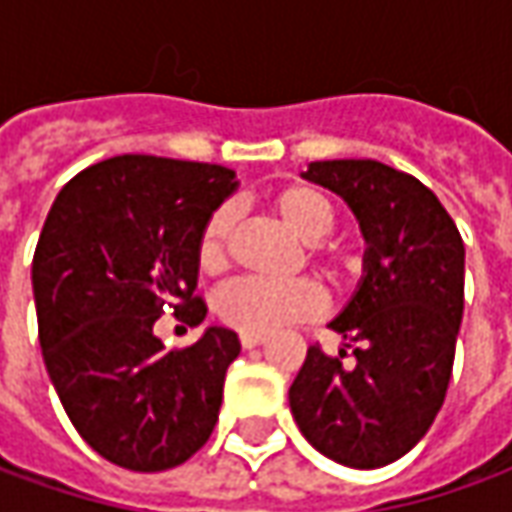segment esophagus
<instances>
[{
	"mask_svg": "<svg viewBox=\"0 0 512 512\" xmlns=\"http://www.w3.org/2000/svg\"><path fill=\"white\" fill-rule=\"evenodd\" d=\"M266 342V333H241V344L249 350V347H257V344Z\"/></svg>",
	"mask_w": 512,
	"mask_h": 512,
	"instance_id": "1",
	"label": "esophagus"
}]
</instances>
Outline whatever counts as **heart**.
I'll return each instance as SVG.
<instances>
[{
	"label": "heart",
	"instance_id": "heart-1",
	"mask_svg": "<svg viewBox=\"0 0 512 512\" xmlns=\"http://www.w3.org/2000/svg\"><path fill=\"white\" fill-rule=\"evenodd\" d=\"M271 210L285 227L291 229L300 241L308 243L311 255H322V238L333 232V207L319 190L308 184H285L271 193ZM235 224V210L221 204L207 215V221L198 229L196 263L207 274H218L227 266L229 235ZM330 277H344L347 266L336 257H328ZM212 308L221 322L241 333H271L288 322L314 319L325 308V297L314 280H288V283H271V280H232L218 288Z\"/></svg>",
	"mask_w": 512,
	"mask_h": 512
}]
</instances>
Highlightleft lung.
<instances>
[{"label": "left lung", "instance_id": "left-lung-1", "mask_svg": "<svg viewBox=\"0 0 512 512\" xmlns=\"http://www.w3.org/2000/svg\"><path fill=\"white\" fill-rule=\"evenodd\" d=\"M302 179L356 215L364 274L330 330L354 361L308 347L288 403L305 440L347 468H384L429 431L446 401L462 322L465 246L415 176L375 159L311 162Z\"/></svg>", "mask_w": 512, "mask_h": 512}]
</instances>
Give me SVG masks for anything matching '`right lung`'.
I'll list each match as a JSON object with an SVG mask.
<instances>
[{
	"mask_svg": "<svg viewBox=\"0 0 512 512\" xmlns=\"http://www.w3.org/2000/svg\"><path fill=\"white\" fill-rule=\"evenodd\" d=\"M238 190L235 170L125 154L61 187L33 255L44 364L83 440L128 471H168L210 440L238 333L212 325L165 350L168 305L201 325L198 229Z\"/></svg>",
	"mask_w": 512,
	"mask_h": 512,
	"instance_id": "add662e5",
	"label": "right lung"
}]
</instances>
